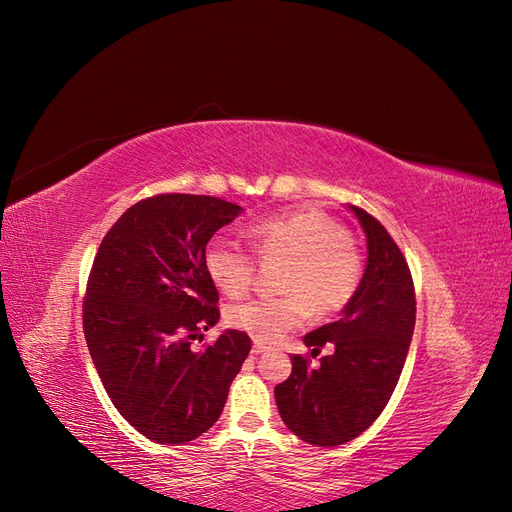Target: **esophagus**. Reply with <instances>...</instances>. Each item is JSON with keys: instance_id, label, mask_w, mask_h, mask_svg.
I'll return each mask as SVG.
<instances>
[{"instance_id": "34e87169", "label": "esophagus", "mask_w": 512, "mask_h": 512, "mask_svg": "<svg viewBox=\"0 0 512 512\" xmlns=\"http://www.w3.org/2000/svg\"><path fill=\"white\" fill-rule=\"evenodd\" d=\"M267 348H269V346L260 344V342H254V346H252V352H254V354H262V352H267Z\"/></svg>"}]
</instances>
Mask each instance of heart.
<instances>
[{
  "label": "heart",
  "instance_id": "heart-1",
  "mask_svg": "<svg viewBox=\"0 0 512 512\" xmlns=\"http://www.w3.org/2000/svg\"><path fill=\"white\" fill-rule=\"evenodd\" d=\"M260 256H284L282 297H258L226 309L232 329L252 335L256 342H275L301 327L312 314L331 316L344 309L361 282V256L348 241V232L329 215L301 209L273 215L250 226ZM211 282L226 297H241L252 286L254 260L230 239H213L205 252Z\"/></svg>",
  "mask_w": 512,
  "mask_h": 512
}]
</instances>
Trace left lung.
<instances>
[{
	"mask_svg": "<svg viewBox=\"0 0 512 512\" xmlns=\"http://www.w3.org/2000/svg\"><path fill=\"white\" fill-rule=\"evenodd\" d=\"M365 241V271L342 318L307 333L312 348L333 346L318 367L292 356V374L275 386L284 425L307 444L339 446L376 421L395 391L414 333L416 301L408 262L386 228L348 205Z\"/></svg>",
	"mask_w": 512,
	"mask_h": 512,
	"instance_id": "left-lung-1",
	"label": "left lung"
}]
</instances>
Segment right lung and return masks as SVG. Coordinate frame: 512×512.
<instances>
[{
  "label": "right lung",
  "instance_id": "add662e5",
  "mask_svg": "<svg viewBox=\"0 0 512 512\" xmlns=\"http://www.w3.org/2000/svg\"><path fill=\"white\" fill-rule=\"evenodd\" d=\"M243 207L215 196L160 194L106 232L91 267L87 348L119 414L160 444L196 440L218 421L250 354L243 331L192 350L220 320L205 247Z\"/></svg>",
  "mask_w": 512,
  "mask_h": 512
}]
</instances>
